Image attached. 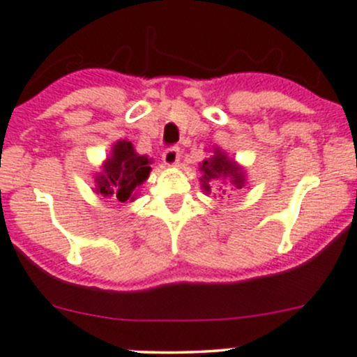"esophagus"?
Instances as JSON below:
<instances>
[{"label":"esophagus","mask_w":357,"mask_h":357,"mask_svg":"<svg viewBox=\"0 0 357 357\" xmlns=\"http://www.w3.org/2000/svg\"><path fill=\"white\" fill-rule=\"evenodd\" d=\"M162 160H163V163L167 165V167H175V165H177L178 160H180L178 148H168L167 151H165L162 155Z\"/></svg>","instance_id":"1"}]
</instances>
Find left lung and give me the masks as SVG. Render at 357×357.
I'll return each instance as SVG.
<instances>
[{"mask_svg":"<svg viewBox=\"0 0 357 357\" xmlns=\"http://www.w3.org/2000/svg\"><path fill=\"white\" fill-rule=\"evenodd\" d=\"M199 172H201V178L199 180H201L202 190L208 194H211V183L216 182V180H223V183H229L231 189H241V187L247 185L245 168L240 163H236L235 160L228 158L223 149L218 146L213 148V155L209 158L199 163ZM223 194H226V190H223Z\"/></svg>","mask_w":357,"mask_h":357,"instance_id":"left-lung-1","label":"left lung"}]
</instances>
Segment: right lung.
Returning a JSON list of instances; mask_svg holds the SVG:
<instances>
[{
	"instance_id": "right-lung-1",
	"label": "right lung",
	"mask_w": 357,
	"mask_h": 357,
	"mask_svg": "<svg viewBox=\"0 0 357 357\" xmlns=\"http://www.w3.org/2000/svg\"><path fill=\"white\" fill-rule=\"evenodd\" d=\"M149 165L151 158L139 155L131 141L119 139L102 163L100 172L93 175V192L102 194L103 197L117 199L119 202L134 201L139 187L149 177Z\"/></svg>"
}]
</instances>
